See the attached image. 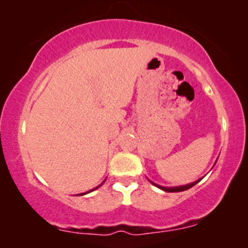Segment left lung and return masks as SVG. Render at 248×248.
Here are the masks:
<instances>
[{"label":"left lung","mask_w":248,"mask_h":248,"mask_svg":"<svg viewBox=\"0 0 248 248\" xmlns=\"http://www.w3.org/2000/svg\"><path fill=\"white\" fill-rule=\"evenodd\" d=\"M200 181H201V179H199V181L192 183V184L184 185V186H178V187H162V186H159V185H157V184H155V183H152V182H151V183H152V184H154L155 186H157V187H159V188L162 189V191H165V192H183V191H186V189L193 187V186H194L195 184H198V183H199Z\"/></svg>","instance_id":"left-lung-1"}]
</instances>
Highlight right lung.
<instances>
[{"mask_svg": "<svg viewBox=\"0 0 248 248\" xmlns=\"http://www.w3.org/2000/svg\"><path fill=\"white\" fill-rule=\"evenodd\" d=\"M99 186H101V184L99 185ZM99 186H98V187H99ZM98 187H96V188H98ZM96 188H93V189H91V191H94V189H96ZM91 191H89V192H91ZM79 195H83V194H79Z\"/></svg>", "mask_w": 248, "mask_h": 248, "instance_id": "obj_1", "label": "right lung"}]
</instances>
